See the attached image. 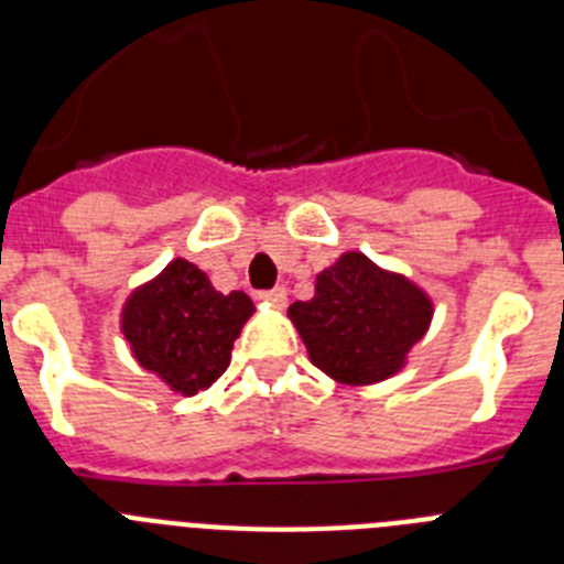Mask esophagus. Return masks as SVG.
<instances>
[{
	"mask_svg": "<svg viewBox=\"0 0 564 564\" xmlns=\"http://www.w3.org/2000/svg\"><path fill=\"white\" fill-rule=\"evenodd\" d=\"M259 299H262V302H268V305H273V307H285L288 291H285V288H273V291L259 293Z\"/></svg>",
	"mask_w": 564,
	"mask_h": 564,
	"instance_id": "1",
	"label": "esophagus"
}]
</instances>
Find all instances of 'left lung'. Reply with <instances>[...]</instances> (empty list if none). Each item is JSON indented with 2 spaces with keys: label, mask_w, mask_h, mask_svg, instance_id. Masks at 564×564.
<instances>
[{
  "label": "left lung",
  "mask_w": 564,
  "mask_h": 564,
  "mask_svg": "<svg viewBox=\"0 0 564 564\" xmlns=\"http://www.w3.org/2000/svg\"><path fill=\"white\" fill-rule=\"evenodd\" d=\"M432 313L426 291L358 251L341 253L318 273L311 302L288 307L311 361L350 387L395 376L430 330Z\"/></svg>",
  "instance_id": "left-lung-1"
}]
</instances>
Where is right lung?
Wrapping results in <instances>:
<instances>
[{
    "label": "right lung",
    "instance_id": "add662e5",
    "mask_svg": "<svg viewBox=\"0 0 564 564\" xmlns=\"http://www.w3.org/2000/svg\"><path fill=\"white\" fill-rule=\"evenodd\" d=\"M253 313L242 291H214L188 259H172L121 311V333L134 361L172 392L197 395L231 364L234 341Z\"/></svg>",
    "mask_w": 564,
    "mask_h": 564
}]
</instances>
